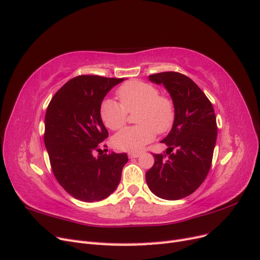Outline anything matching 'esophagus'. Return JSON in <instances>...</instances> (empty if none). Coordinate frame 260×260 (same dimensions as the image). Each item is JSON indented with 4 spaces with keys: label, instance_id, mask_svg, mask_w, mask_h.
<instances>
[{
    "label": "esophagus",
    "instance_id": "obj_1",
    "mask_svg": "<svg viewBox=\"0 0 260 260\" xmlns=\"http://www.w3.org/2000/svg\"><path fill=\"white\" fill-rule=\"evenodd\" d=\"M139 156H140V153H138V152H131V153H129L130 158H138Z\"/></svg>",
    "mask_w": 260,
    "mask_h": 260
}]
</instances>
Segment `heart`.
I'll list each match as a JSON object with an SVG mask.
<instances>
[{
    "mask_svg": "<svg viewBox=\"0 0 260 260\" xmlns=\"http://www.w3.org/2000/svg\"><path fill=\"white\" fill-rule=\"evenodd\" d=\"M120 104L105 99L100 105V117L106 128L118 130L127 121V113L135 111L139 124L124 128L113 138V145L120 151L137 152L155 139L156 132L164 135L171 130L176 120V106L167 95L159 94L152 83L131 80L117 91Z\"/></svg>",
    "mask_w": 260,
    "mask_h": 260,
    "instance_id": "obj_1",
    "label": "heart"
}]
</instances>
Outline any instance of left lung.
I'll return each mask as SVG.
<instances>
[{"mask_svg": "<svg viewBox=\"0 0 260 260\" xmlns=\"http://www.w3.org/2000/svg\"><path fill=\"white\" fill-rule=\"evenodd\" d=\"M148 78L169 92L176 120L161 141L168 145V158L154 154L153 167L145 174L146 183L158 198L176 201L195 192L208 175L217 140L216 115L205 93L185 75L166 72Z\"/></svg>", "mask_w": 260, "mask_h": 260, "instance_id": "1", "label": "left lung"}]
</instances>
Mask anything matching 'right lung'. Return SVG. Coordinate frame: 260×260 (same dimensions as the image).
<instances>
[{
    "instance_id": "obj_1",
    "label": "right lung",
    "mask_w": 260,
    "mask_h": 260,
    "mask_svg": "<svg viewBox=\"0 0 260 260\" xmlns=\"http://www.w3.org/2000/svg\"><path fill=\"white\" fill-rule=\"evenodd\" d=\"M123 79L75 77L55 93L46 109L44 144L54 177L68 194L82 202H99L111 195L128 161L125 153L93 155L108 137L100 105Z\"/></svg>"
}]
</instances>
